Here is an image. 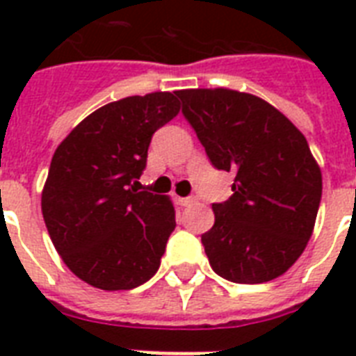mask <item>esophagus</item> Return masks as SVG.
<instances>
[{"instance_id":"esophagus-1","label":"esophagus","mask_w":356,"mask_h":356,"mask_svg":"<svg viewBox=\"0 0 356 356\" xmlns=\"http://www.w3.org/2000/svg\"><path fill=\"white\" fill-rule=\"evenodd\" d=\"M194 197H177V203L181 207H188L190 203H194Z\"/></svg>"}]
</instances>
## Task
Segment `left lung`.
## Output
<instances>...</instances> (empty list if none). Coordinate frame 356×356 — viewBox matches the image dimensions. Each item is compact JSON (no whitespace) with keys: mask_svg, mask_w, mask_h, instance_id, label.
<instances>
[{"mask_svg":"<svg viewBox=\"0 0 356 356\" xmlns=\"http://www.w3.org/2000/svg\"><path fill=\"white\" fill-rule=\"evenodd\" d=\"M184 118L212 166L234 172L233 195L214 203L201 234L212 270L231 282L282 275L307 248L321 201V172L307 138L270 103L229 88L179 90Z\"/></svg>","mask_w":356,"mask_h":356,"instance_id":"left-lung-1","label":"left lung"}]
</instances>
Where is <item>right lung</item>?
<instances>
[{"label":"right lung","mask_w":356,"mask_h":356,"mask_svg":"<svg viewBox=\"0 0 356 356\" xmlns=\"http://www.w3.org/2000/svg\"><path fill=\"white\" fill-rule=\"evenodd\" d=\"M179 113L177 92L123 97L86 116L55 151L42 190L47 233L64 264L102 290L155 275L175 229L170 197L136 188L156 129Z\"/></svg>","instance_id":"obj_1"}]
</instances>
